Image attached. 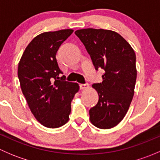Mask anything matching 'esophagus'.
<instances>
[{
    "label": "esophagus",
    "instance_id": "esophagus-1",
    "mask_svg": "<svg viewBox=\"0 0 160 160\" xmlns=\"http://www.w3.org/2000/svg\"><path fill=\"white\" fill-rule=\"evenodd\" d=\"M88 87H89L88 83H80V88L81 90L87 89V88H88Z\"/></svg>",
    "mask_w": 160,
    "mask_h": 160
}]
</instances>
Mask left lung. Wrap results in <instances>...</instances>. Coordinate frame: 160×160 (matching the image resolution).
<instances>
[{
	"label": "left lung",
	"mask_w": 160,
	"mask_h": 160,
	"mask_svg": "<svg viewBox=\"0 0 160 160\" xmlns=\"http://www.w3.org/2000/svg\"><path fill=\"white\" fill-rule=\"evenodd\" d=\"M75 34L84 45L95 69L105 71L103 81L92 85L99 100L89 111L90 122L101 129L111 128L122 122L133 98L137 77L135 51L114 31L84 28Z\"/></svg>",
	"instance_id": "8db88e82"
}]
</instances>
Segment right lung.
Returning a JSON list of instances; mask_svg holds the SVG:
<instances>
[{
	"instance_id": "add662e5",
	"label": "right lung",
	"mask_w": 160,
	"mask_h": 160,
	"mask_svg": "<svg viewBox=\"0 0 160 160\" xmlns=\"http://www.w3.org/2000/svg\"><path fill=\"white\" fill-rule=\"evenodd\" d=\"M72 29L43 32L31 41L18 68L20 86L31 111L39 123L56 128L69 121L71 101L79 85L65 80L56 55Z\"/></svg>"
}]
</instances>
